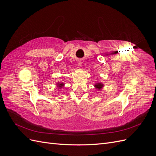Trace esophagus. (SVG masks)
Returning a JSON list of instances; mask_svg holds the SVG:
<instances>
[{
    "label": "esophagus",
    "mask_w": 156,
    "mask_h": 156,
    "mask_svg": "<svg viewBox=\"0 0 156 156\" xmlns=\"http://www.w3.org/2000/svg\"><path fill=\"white\" fill-rule=\"evenodd\" d=\"M82 62H81V60H79V62H78V65H79V66H81V64H82Z\"/></svg>",
    "instance_id": "34e87169"
}]
</instances>
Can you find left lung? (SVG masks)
<instances>
[{"label": "left lung", "instance_id": "left-lung-1", "mask_svg": "<svg viewBox=\"0 0 156 156\" xmlns=\"http://www.w3.org/2000/svg\"><path fill=\"white\" fill-rule=\"evenodd\" d=\"M94 86H95V87H96L97 89L100 90V89H101V88L103 87V84L102 83H96Z\"/></svg>", "mask_w": 156, "mask_h": 156}]
</instances>
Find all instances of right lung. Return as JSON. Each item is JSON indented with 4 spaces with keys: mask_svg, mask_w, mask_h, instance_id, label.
<instances>
[{
    "mask_svg": "<svg viewBox=\"0 0 156 156\" xmlns=\"http://www.w3.org/2000/svg\"><path fill=\"white\" fill-rule=\"evenodd\" d=\"M64 84H63V83H58V87H59V88H61V87H62L63 86H64Z\"/></svg>",
    "mask_w": 156,
    "mask_h": 156,
    "instance_id": "obj_1",
    "label": "right lung"
}]
</instances>
